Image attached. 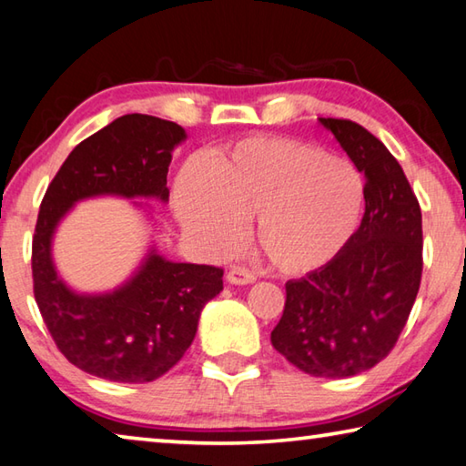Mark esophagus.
<instances>
[{"mask_svg":"<svg viewBox=\"0 0 466 466\" xmlns=\"http://www.w3.org/2000/svg\"><path fill=\"white\" fill-rule=\"evenodd\" d=\"M226 279L234 283V286H247V283H255V273L248 271L247 267H232L230 271H228Z\"/></svg>","mask_w":466,"mask_h":466,"instance_id":"esophagus-1","label":"esophagus"}]
</instances>
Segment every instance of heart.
<instances>
[{"instance_id": "heart-1", "label": "heart", "mask_w": 466, "mask_h": 466, "mask_svg": "<svg viewBox=\"0 0 466 466\" xmlns=\"http://www.w3.org/2000/svg\"><path fill=\"white\" fill-rule=\"evenodd\" d=\"M364 199V177L350 160L275 136L242 139L175 180L178 222L205 252L238 248L242 219L255 218L257 248L283 275L333 261L356 234Z\"/></svg>"}]
</instances>
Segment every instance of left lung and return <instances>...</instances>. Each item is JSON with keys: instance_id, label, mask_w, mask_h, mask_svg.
I'll list each match as a JSON object with an SVG mask.
<instances>
[{"instance_id": "obj_1", "label": "left lung", "mask_w": 466, "mask_h": 466, "mask_svg": "<svg viewBox=\"0 0 466 466\" xmlns=\"http://www.w3.org/2000/svg\"><path fill=\"white\" fill-rule=\"evenodd\" d=\"M366 177L361 224L333 261L286 283L271 343L319 378L366 372L397 345L423 271L421 209L380 139L350 119H320Z\"/></svg>"}]
</instances>
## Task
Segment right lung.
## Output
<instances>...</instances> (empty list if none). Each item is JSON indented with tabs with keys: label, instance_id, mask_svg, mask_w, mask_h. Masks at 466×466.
<instances>
[{
	"label": "right lung",
	"instance_id": "right-lung-1",
	"mask_svg": "<svg viewBox=\"0 0 466 466\" xmlns=\"http://www.w3.org/2000/svg\"><path fill=\"white\" fill-rule=\"evenodd\" d=\"M185 129L149 115H123L84 139L51 180L33 238L35 299L57 350L105 380L152 382L193 343L203 306L224 289V269L172 263L152 250L110 294H76L51 258L55 228L76 201L98 195L168 199L172 149Z\"/></svg>",
	"mask_w": 466,
	"mask_h": 466
}]
</instances>
